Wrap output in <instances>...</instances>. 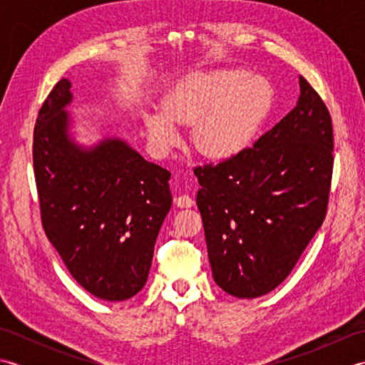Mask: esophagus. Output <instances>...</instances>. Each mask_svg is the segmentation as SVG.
<instances>
[{
	"label": "esophagus",
	"mask_w": 365,
	"mask_h": 365,
	"mask_svg": "<svg viewBox=\"0 0 365 365\" xmlns=\"http://www.w3.org/2000/svg\"><path fill=\"white\" fill-rule=\"evenodd\" d=\"M174 202H175L177 207H182V208L187 207V208H188V207L195 205V199H192V197L188 196V195H180V196L174 197Z\"/></svg>",
	"instance_id": "obj_1"
}]
</instances>
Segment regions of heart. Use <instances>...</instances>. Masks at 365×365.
<instances>
[{"label":"heart","mask_w":365,"mask_h":365,"mask_svg":"<svg viewBox=\"0 0 365 365\" xmlns=\"http://www.w3.org/2000/svg\"><path fill=\"white\" fill-rule=\"evenodd\" d=\"M271 102L269 83L237 68L196 72L183 78L163 103V114L145 115L149 136L160 147L177 141V125L197 122L196 149L227 158L250 144Z\"/></svg>","instance_id":"1"}]
</instances>
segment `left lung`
I'll return each instance as SVG.
<instances>
[{"label":"left lung","mask_w":365,"mask_h":365,"mask_svg":"<svg viewBox=\"0 0 365 365\" xmlns=\"http://www.w3.org/2000/svg\"><path fill=\"white\" fill-rule=\"evenodd\" d=\"M299 88L298 105L252 147L195 168L213 279L232 297L274 290L327 216L332 120L302 76Z\"/></svg>","instance_id":"1"}]
</instances>
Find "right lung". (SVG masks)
<instances>
[{
	"instance_id": "1",
	"label": "right lung",
	"mask_w": 365,
	"mask_h": 365,
	"mask_svg": "<svg viewBox=\"0 0 365 365\" xmlns=\"http://www.w3.org/2000/svg\"><path fill=\"white\" fill-rule=\"evenodd\" d=\"M71 81L63 78L38 111L33 163L42 226L73 279L106 301H123L149 276L163 221L173 205L170 173L122 139L92 149L68 135Z\"/></svg>"
}]
</instances>
